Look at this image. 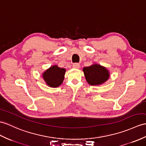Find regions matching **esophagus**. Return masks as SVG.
Segmentation results:
<instances>
[{
	"instance_id": "34e87169",
	"label": "esophagus",
	"mask_w": 146,
	"mask_h": 146,
	"mask_svg": "<svg viewBox=\"0 0 146 146\" xmlns=\"http://www.w3.org/2000/svg\"><path fill=\"white\" fill-rule=\"evenodd\" d=\"M73 67L74 68H76V69H78V68H80V65L79 63H73Z\"/></svg>"
}]
</instances>
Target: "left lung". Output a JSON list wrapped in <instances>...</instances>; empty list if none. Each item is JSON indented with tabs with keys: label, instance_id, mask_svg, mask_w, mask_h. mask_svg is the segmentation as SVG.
Masks as SVG:
<instances>
[{
	"label": "left lung",
	"instance_id": "obj_1",
	"mask_svg": "<svg viewBox=\"0 0 146 146\" xmlns=\"http://www.w3.org/2000/svg\"><path fill=\"white\" fill-rule=\"evenodd\" d=\"M84 76L90 85H101L108 80L110 73L106 68L98 64H93L90 66L83 68Z\"/></svg>",
	"mask_w": 146,
	"mask_h": 146
}]
</instances>
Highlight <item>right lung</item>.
Listing matches in <instances>:
<instances>
[{
  "instance_id": "1",
  "label": "right lung",
  "mask_w": 146,
  "mask_h": 146,
  "mask_svg": "<svg viewBox=\"0 0 146 146\" xmlns=\"http://www.w3.org/2000/svg\"><path fill=\"white\" fill-rule=\"evenodd\" d=\"M66 70L57 65H53L46 70L42 74L43 78L48 86L52 88L58 87L63 83Z\"/></svg>"
}]
</instances>
